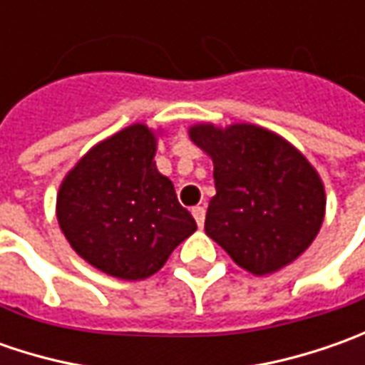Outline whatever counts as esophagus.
I'll list each match as a JSON object with an SVG mask.
<instances>
[{
	"label": "esophagus",
	"mask_w": 365,
	"mask_h": 365,
	"mask_svg": "<svg viewBox=\"0 0 365 365\" xmlns=\"http://www.w3.org/2000/svg\"><path fill=\"white\" fill-rule=\"evenodd\" d=\"M192 217H195V221H197V225H199V227H203V223H205V207H201V205L192 207Z\"/></svg>",
	"instance_id": "esophagus-1"
}]
</instances>
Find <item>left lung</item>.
<instances>
[{
    "mask_svg": "<svg viewBox=\"0 0 365 365\" xmlns=\"http://www.w3.org/2000/svg\"><path fill=\"white\" fill-rule=\"evenodd\" d=\"M190 140L213 160L215 197L205 232L247 272L264 276L294 262L325 217V189L284 138L252 123H197Z\"/></svg>",
    "mask_w": 365,
    "mask_h": 365,
    "instance_id": "obj_1",
    "label": "left lung"
}]
</instances>
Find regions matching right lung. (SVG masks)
<instances>
[{
	"label": "right lung",
	"instance_id": "add662e5",
	"mask_svg": "<svg viewBox=\"0 0 365 365\" xmlns=\"http://www.w3.org/2000/svg\"><path fill=\"white\" fill-rule=\"evenodd\" d=\"M154 154V132L133 123L93 146L64 176L56 197V219L71 247L121 280L158 272L197 230Z\"/></svg>",
	"mask_w": 365,
	"mask_h": 365
}]
</instances>
